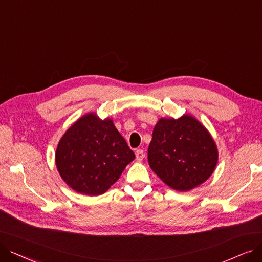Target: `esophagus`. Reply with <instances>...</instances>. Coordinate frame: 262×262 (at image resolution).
<instances>
[{"mask_svg":"<svg viewBox=\"0 0 262 262\" xmlns=\"http://www.w3.org/2000/svg\"><path fill=\"white\" fill-rule=\"evenodd\" d=\"M144 151L143 149H138L137 151H135V159H137V161H142L144 159Z\"/></svg>","mask_w":262,"mask_h":262,"instance_id":"34e87169","label":"esophagus"}]
</instances>
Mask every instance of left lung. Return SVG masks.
I'll return each mask as SVG.
<instances>
[{
    "label": "left lung",
    "mask_w": 262,
    "mask_h": 262,
    "mask_svg": "<svg viewBox=\"0 0 262 262\" xmlns=\"http://www.w3.org/2000/svg\"><path fill=\"white\" fill-rule=\"evenodd\" d=\"M218 161L216 143L204 125L189 114L160 118L148 147L151 170L172 189L189 191L210 179Z\"/></svg>",
    "instance_id": "8db88e82"
}]
</instances>
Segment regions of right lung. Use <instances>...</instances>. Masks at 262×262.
Wrapping results in <instances>:
<instances>
[{
  "instance_id": "obj_1",
  "label": "right lung",
  "mask_w": 262,
  "mask_h": 262,
  "mask_svg": "<svg viewBox=\"0 0 262 262\" xmlns=\"http://www.w3.org/2000/svg\"><path fill=\"white\" fill-rule=\"evenodd\" d=\"M134 158L113 119H101L97 113L85 114L71 125L55 156L61 179L87 195L106 192Z\"/></svg>"
}]
</instances>
